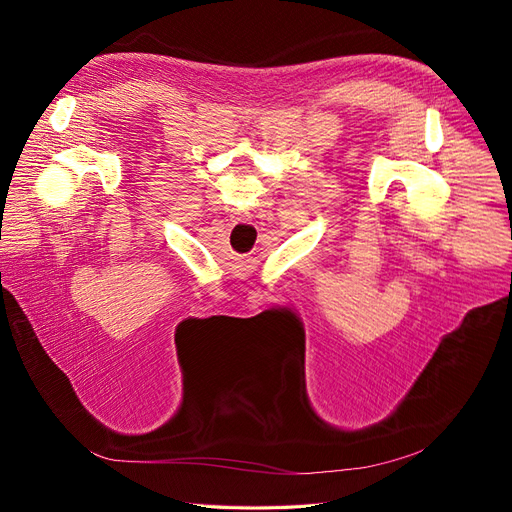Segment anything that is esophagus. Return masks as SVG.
<instances>
[{
    "label": "esophagus",
    "instance_id": "obj_1",
    "mask_svg": "<svg viewBox=\"0 0 512 512\" xmlns=\"http://www.w3.org/2000/svg\"><path fill=\"white\" fill-rule=\"evenodd\" d=\"M230 220L232 222H250L252 220V213L245 211V209H232Z\"/></svg>",
    "mask_w": 512,
    "mask_h": 512
}]
</instances>
